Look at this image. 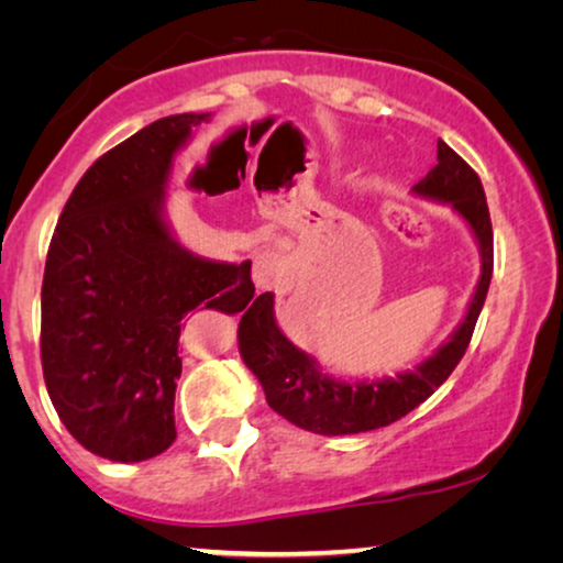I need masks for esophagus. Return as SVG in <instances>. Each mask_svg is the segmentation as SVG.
I'll use <instances>...</instances> for the list:
<instances>
[{"mask_svg":"<svg viewBox=\"0 0 563 563\" xmlns=\"http://www.w3.org/2000/svg\"><path fill=\"white\" fill-rule=\"evenodd\" d=\"M291 276V258L279 249H266L253 258V284L256 289H279Z\"/></svg>","mask_w":563,"mask_h":563,"instance_id":"1","label":"esophagus"}]
</instances>
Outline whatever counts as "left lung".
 <instances>
[{
  "label": "left lung",
  "instance_id": "8db88e82",
  "mask_svg": "<svg viewBox=\"0 0 563 563\" xmlns=\"http://www.w3.org/2000/svg\"><path fill=\"white\" fill-rule=\"evenodd\" d=\"M415 197L430 202L451 205V210L472 230L482 258V274L474 295L466 305V314L456 330L433 351V356L420 361L415 368L397 372L382 379H341L322 372L320 361L297 349L282 333L274 314V295L264 291L243 312L238 325V349L243 364L256 374L264 387L266 402L282 418L297 428L318 435H351L366 433L405 418L415 407L433 395L459 366L466 345L472 341L474 325L487 299L492 266V222L487 197L474 168L438 141V164L412 187Z\"/></svg>",
  "mask_w": 563,
  "mask_h": 563
}]
</instances>
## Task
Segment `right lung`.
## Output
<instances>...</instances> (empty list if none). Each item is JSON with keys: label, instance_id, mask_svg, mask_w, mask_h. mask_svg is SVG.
Returning a JSON list of instances; mask_svg holds the SVG:
<instances>
[{"label": "right lung", "instance_id": "obj_1", "mask_svg": "<svg viewBox=\"0 0 563 563\" xmlns=\"http://www.w3.org/2000/svg\"><path fill=\"white\" fill-rule=\"evenodd\" d=\"M210 112L161 118L81 176L43 276L41 358L60 422L97 456L137 464L176 441L181 320L235 314L253 299L251 261L202 258L166 220L174 161Z\"/></svg>", "mask_w": 563, "mask_h": 563}]
</instances>
